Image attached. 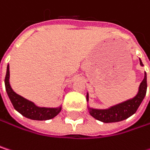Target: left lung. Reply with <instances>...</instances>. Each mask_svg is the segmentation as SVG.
<instances>
[{"instance_id": "8db88e82", "label": "left lung", "mask_w": 150, "mask_h": 150, "mask_svg": "<svg viewBox=\"0 0 150 150\" xmlns=\"http://www.w3.org/2000/svg\"><path fill=\"white\" fill-rule=\"evenodd\" d=\"M141 66H143L141 59H140ZM147 92V74L144 73V78L141 82L138 92L131 99H129L125 102L118 103L114 106L109 107L108 108L105 109H98L93 108L89 106L88 107L89 114L98 121H101L105 123L108 122H116L123 121L132 115H134L139 106L141 105L142 100L144 99ZM87 101L88 102V93H87Z\"/></svg>"}]
</instances>
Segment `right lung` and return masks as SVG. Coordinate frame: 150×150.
<instances>
[{
  "label": "right lung",
  "instance_id": "obj_1",
  "mask_svg": "<svg viewBox=\"0 0 150 150\" xmlns=\"http://www.w3.org/2000/svg\"><path fill=\"white\" fill-rule=\"evenodd\" d=\"M9 65L7 66V73L5 77V87L7 94L14 106L15 110H17L23 116L37 121L50 120L56 116L62 110V106L57 108H45L38 107L33 102L27 100L26 98L16 94L12 89L9 83Z\"/></svg>",
  "mask_w": 150,
  "mask_h": 150
}]
</instances>
